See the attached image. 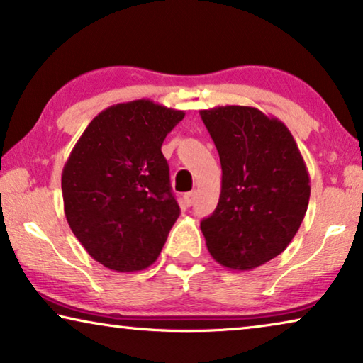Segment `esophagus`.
Here are the masks:
<instances>
[{"label": "esophagus", "instance_id": "obj_1", "mask_svg": "<svg viewBox=\"0 0 363 363\" xmlns=\"http://www.w3.org/2000/svg\"><path fill=\"white\" fill-rule=\"evenodd\" d=\"M195 196H196V191L185 193V196H183V201H185V205L186 206H191L193 203H195Z\"/></svg>", "mask_w": 363, "mask_h": 363}]
</instances>
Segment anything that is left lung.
<instances>
[{
	"label": "left lung",
	"instance_id": "1",
	"mask_svg": "<svg viewBox=\"0 0 363 363\" xmlns=\"http://www.w3.org/2000/svg\"><path fill=\"white\" fill-rule=\"evenodd\" d=\"M221 162L216 210L201 221L213 259L250 271L281 255L304 220L311 180L294 137L259 108L225 106L200 112Z\"/></svg>",
	"mask_w": 363,
	"mask_h": 363
}]
</instances>
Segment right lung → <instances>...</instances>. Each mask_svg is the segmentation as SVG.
Wrapping results in <instances>:
<instances>
[{
    "instance_id": "obj_1",
    "label": "right lung",
    "mask_w": 363,
    "mask_h": 363,
    "mask_svg": "<svg viewBox=\"0 0 363 363\" xmlns=\"http://www.w3.org/2000/svg\"><path fill=\"white\" fill-rule=\"evenodd\" d=\"M183 117L148 99L117 104L94 117L64 165L69 226L108 269L153 264L180 216L162 143Z\"/></svg>"
}]
</instances>
